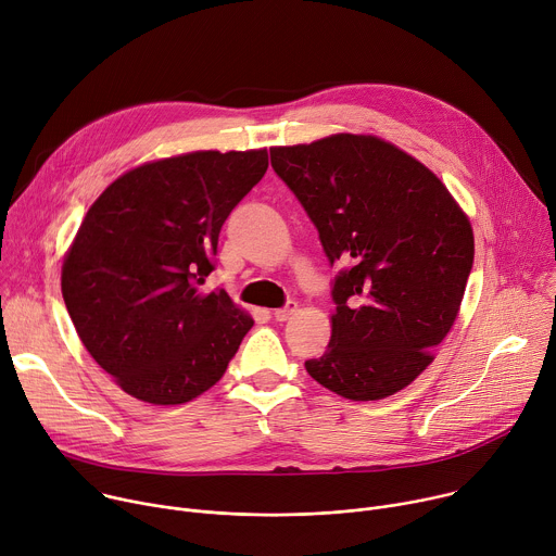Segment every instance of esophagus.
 Instances as JSON below:
<instances>
[{
	"mask_svg": "<svg viewBox=\"0 0 556 556\" xmlns=\"http://www.w3.org/2000/svg\"><path fill=\"white\" fill-rule=\"evenodd\" d=\"M294 312H296V303H294V301H288L283 307L275 309L273 316H275V321H288Z\"/></svg>",
	"mask_w": 556,
	"mask_h": 556,
	"instance_id": "esophagus-1",
	"label": "esophagus"
}]
</instances>
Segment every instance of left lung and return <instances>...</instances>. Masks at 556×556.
<instances>
[{
  "instance_id": "8db88e82",
  "label": "left lung",
  "mask_w": 556,
  "mask_h": 556,
  "mask_svg": "<svg viewBox=\"0 0 556 556\" xmlns=\"http://www.w3.org/2000/svg\"><path fill=\"white\" fill-rule=\"evenodd\" d=\"M275 174L319 230L332 281V339L307 374L350 401L407 387L448 334L472 268V228L416 157L376 136L273 147Z\"/></svg>"
}]
</instances>
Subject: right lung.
<instances>
[{
    "instance_id": "1",
    "label": "right lung",
    "mask_w": 556,
    "mask_h": 556,
    "mask_svg": "<svg viewBox=\"0 0 556 556\" xmlns=\"http://www.w3.org/2000/svg\"><path fill=\"white\" fill-rule=\"evenodd\" d=\"M266 169V149L185 153L127 172L90 206L61 292L78 339L134 399H198L253 328L224 290L200 286L226 217Z\"/></svg>"
}]
</instances>
